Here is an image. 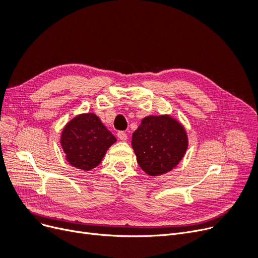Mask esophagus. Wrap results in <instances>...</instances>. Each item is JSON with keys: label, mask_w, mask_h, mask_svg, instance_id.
Segmentation results:
<instances>
[{"label": "esophagus", "mask_w": 258, "mask_h": 258, "mask_svg": "<svg viewBox=\"0 0 258 258\" xmlns=\"http://www.w3.org/2000/svg\"><path fill=\"white\" fill-rule=\"evenodd\" d=\"M117 137H118L121 140V141H126L127 138H128L127 134L124 131H118V132H117Z\"/></svg>", "instance_id": "esophagus-1"}]
</instances>
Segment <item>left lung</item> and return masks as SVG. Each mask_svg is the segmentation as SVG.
I'll list each match as a JSON object with an SVG mask.
<instances>
[{"label":"left lung","instance_id":"1","mask_svg":"<svg viewBox=\"0 0 258 258\" xmlns=\"http://www.w3.org/2000/svg\"><path fill=\"white\" fill-rule=\"evenodd\" d=\"M131 144L139 166L156 176L177 165L188 141L182 124L170 116H148L134 132Z\"/></svg>","mask_w":258,"mask_h":258}]
</instances>
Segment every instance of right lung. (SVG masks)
I'll list each match as a JSON object with an SVG mask.
<instances>
[{
  "label": "right lung",
  "mask_w": 258,
  "mask_h": 258,
  "mask_svg": "<svg viewBox=\"0 0 258 258\" xmlns=\"http://www.w3.org/2000/svg\"><path fill=\"white\" fill-rule=\"evenodd\" d=\"M116 138L92 113L76 116L64 127L61 145L73 167L88 171L102 160Z\"/></svg>",
  "instance_id": "right-lung-1"
}]
</instances>
